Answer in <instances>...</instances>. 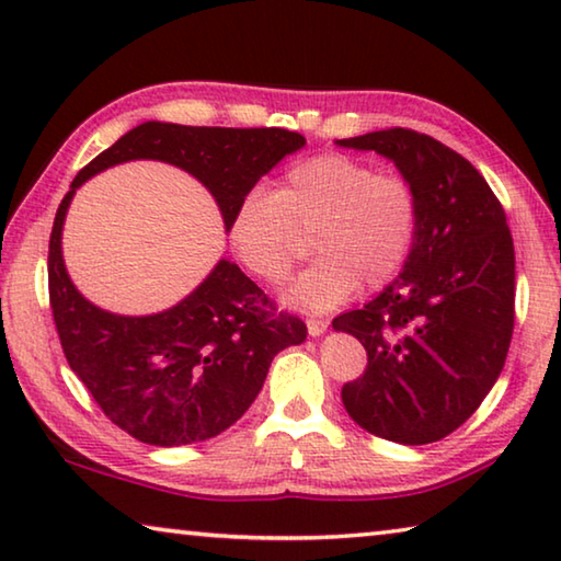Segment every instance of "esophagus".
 Returning a JSON list of instances; mask_svg holds the SVG:
<instances>
[{"instance_id": "esophagus-1", "label": "esophagus", "mask_w": 561, "mask_h": 561, "mask_svg": "<svg viewBox=\"0 0 561 561\" xmlns=\"http://www.w3.org/2000/svg\"><path fill=\"white\" fill-rule=\"evenodd\" d=\"M329 329L327 319H307V331L311 336H321Z\"/></svg>"}]
</instances>
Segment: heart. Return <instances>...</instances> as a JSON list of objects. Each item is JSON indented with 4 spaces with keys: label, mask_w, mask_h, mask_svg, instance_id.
Masks as SVG:
<instances>
[{
    "label": "heart",
    "mask_w": 561,
    "mask_h": 561,
    "mask_svg": "<svg viewBox=\"0 0 561 561\" xmlns=\"http://www.w3.org/2000/svg\"><path fill=\"white\" fill-rule=\"evenodd\" d=\"M417 232V193L401 173H376L366 160L321 153L289 165L272 193L247 190L227 222L237 262L264 284L287 277L311 234L319 257L284 299L327 311L364 284L398 277Z\"/></svg>",
    "instance_id": "1"
}]
</instances>
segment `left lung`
Returning <instances> with one entry per match:
<instances>
[{"mask_svg":"<svg viewBox=\"0 0 561 561\" xmlns=\"http://www.w3.org/2000/svg\"><path fill=\"white\" fill-rule=\"evenodd\" d=\"M391 158L417 193L403 272L376 299L334 319L368 364L341 388L360 428L425 445L485 401L515 329V247L497 195L470 160L425 133L386 128L339 140Z\"/></svg>","mask_w":561,"mask_h":561,"instance_id":"8db88e82","label":"left lung"}]
</instances>
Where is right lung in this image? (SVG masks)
<instances>
[{"instance_id":"1","label":"right lung","mask_w":561,"mask_h":561,"mask_svg":"<svg viewBox=\"0 0 561 561\" xmlns=\"http://www.w3.org/2000/svg\"><path fill=\"white\" fill-rule=\"evenodd\" d=\"M307 140L287 128L175 126L148 121L79 170L49 237V304L64 356L111 423L160 448L220 435L262 391L272 358L301 344L307 324L230 260H220L178 307L153 317L108 314L81 297L61 257L76 187L136 158L165 160L215 195L225 227L240 197Z\"/></svg>"}]
</instances>
